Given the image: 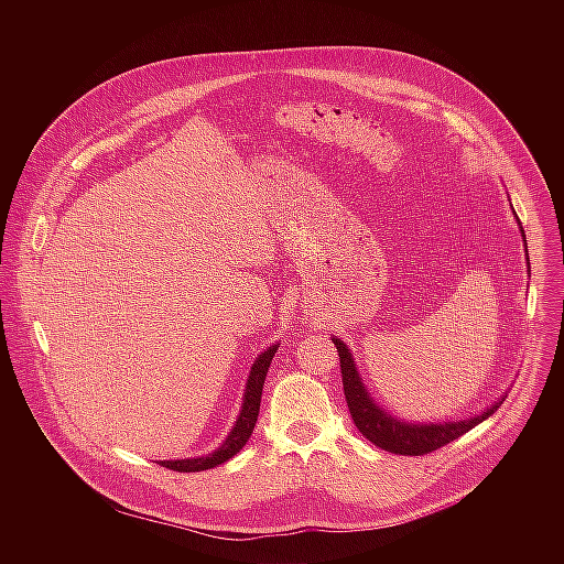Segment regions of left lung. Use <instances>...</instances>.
<instances>
[{"mask_svg": "<svg viewBox=\"0 0 564 564\" xmlns=\"http://www.w3.org/2000/svg\"><path fill=\"white\" fill-rule=\"evenodd\" d=\"M517 224H519L521 237L525 241V232L521 228L519 217H517ZM525 251H528V245H525ZM528 267H530V260H528ZM332 343L336 345V351H338V358H340L343 391H345V400H347L349 414H351L356 427L376 447L387 449L391 454H400V456L430 454V452L456 441L458 436L467 434L471 427H476L478 423H482L484 419H488L506 400V393H503L501 398H497V402L490 403L484 412L476 414V416H469V419L438 421V423L403 421L400 416H393L391 412L380 408L376 400L371 398V393L367 391V387H365V382H362V378L356 369V362H354V356H351L349 347L336 336H332Z\"/></svg>", "mask_w": 564, "mask_h": 564, "instance_id": "obj_1", "label": "left lung"}]
</instances>
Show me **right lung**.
Instances as JSON below:
<instances>
[{
	"instance_id": "1",
	"label": "right lung",
	"mask_w": 564,
	"mask_h": 564,
	"mask_svg": "<svg viewBox=\"0 0 564 564\" xmlns=\"http://www.w3.org/2000/svg\"><path fill=\"white\" fill-rule=\"evenodd\" d=\"M278 347H280V343H273L271 347L260 351V356L253 360L251 371L247 376L239 416H237L230 434L226 436V441L215 452H210L206 456L182 458V460H161L162 467L180 471V474H195V471H206V469L219 467V465L228 463L232 456H237L241 452L242 445L249 441V436L253 432V425L258 421V410H260V398H262L264 378H267L269 365H271Z\"/></svg>"
}]
</instances>
